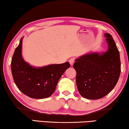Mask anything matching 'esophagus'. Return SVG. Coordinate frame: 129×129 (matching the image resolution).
<instances>
[{"mask_svg":"<svg viewBox=\"0 0 129 129\" xmlns=\"http://www.w3.org/2000/svg\"><path fill=\"white\" fill-rule=\"evenodd\" d=\"M75 58H71L70 59V61H69V62H70V65H71V66H72L73 64H74V62H75Z\"/></svg>","mask_w":129,"mask_h":129,"instance_id":"obj_1","label":"esophagus"}]
</instances>
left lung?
Returning <instances> with one entry per match:
<instances>
[{"mask_svg":"<svg viewBox=\"0 0 129 129\" xmlns=\"http://www.w3.org/2000/svg\"><path fill=\"white\" fill-rule=\"evenodd\" d=\"M108 50L99 55L91 53L75 60L76 83L81 95L89 99L105 96L116 86L121 71L119 51L112 36L105 34Z\"/></svg>","mask_w":129,"mask_h":129,"instance_id":"1","label":"left lung"}]
</instances>
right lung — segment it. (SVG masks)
<instances>
[{"mask_svg": "<svg viewBox=\"0 0 129 129\" xmlns=\"http://www.w3.org/2000/svg\"><path fill=\"white\" fill-rule=\"evenodd\" d=\"M22 39L15 49L11 62L14 83L22 93L31 98L50 97L55 91L61 76L70 67V63L52 64L38 68L30 66L21 56Z\"/></svg>", "mask_w": 129, "mask_h": 129, "instance_id": "1", "label": "right lung"}]
</instances>
